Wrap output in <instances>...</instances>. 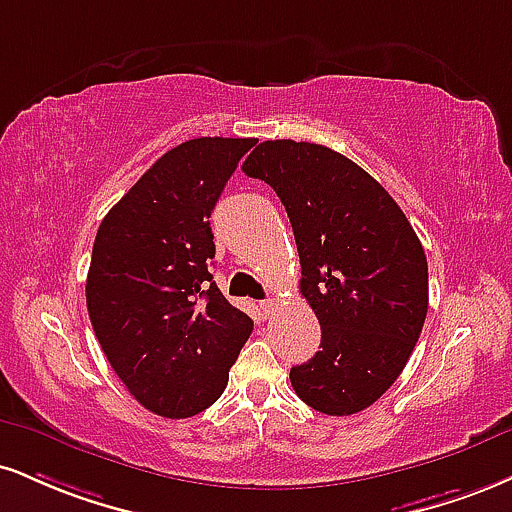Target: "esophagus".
Listing matches in <instances>:
<instances>
[{"instance_id": "1", "label": "esophagus", "mask_w": 512, "mask_h": 512, "mask_svg": "<svg viewBox=\"0 0 512 512\" xmlns=\"http://www.w3.org/2000/svg\"><path fill=\"white\" fill-rule=\"evenodd\" d=\"M260 307H262L264 315H274L276 307H279V305H276V300H274V298H267V300H262Z\"/></svg>"}]
</instances>
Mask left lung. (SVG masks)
Returning a JSON list of instances; mask_svg holds the SVG:
<instances>
[{"label":"left lung","instance_id":"left-lung-1","mask_svg":"<svg viewBox=\"0 0 512 512\" xmlns=\"http://www.w3.org/2000/svg\"><path fill=\"white\" fill-rule=\"evenodd\" d=\"M243 171L281 197L298 245L300 293L322 326L312 360L291 367L298 398L355 415L400 377L429 307L424 248L396 200L331 147L264 140Z\"/></svg>","mask_w":512,"mask_h":512}]
</instances>
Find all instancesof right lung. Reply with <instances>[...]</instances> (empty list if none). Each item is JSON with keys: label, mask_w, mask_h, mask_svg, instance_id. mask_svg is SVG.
I'll list each match as a JSON object with an SVG mask.
<instances>
[{"label": "right lung", "mask_w": 512, "mask_h": 512, "mask_svg": "<svg viewBox=\"0 0 512 512\" xmlns=\"http://www.w3.org/2000/svg\"><path fill=\"white\" fill-rule=\"evenodd\" d=\"M255 138H195L157 159L97 229L85 300L109 365L143 408L169 420L226 389L252 319L209 274L221 190Z\"/></svg>", "instance_id": "right-lung-1"}]
</instances>
